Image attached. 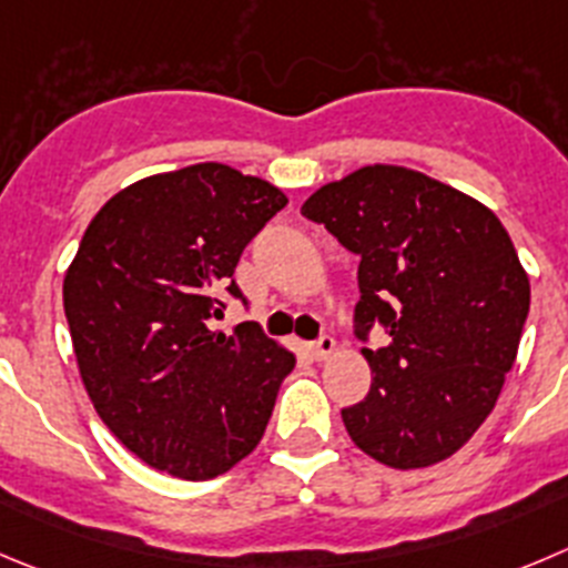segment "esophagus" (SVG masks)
<instances>
[{
	"instance_id": "1",
	"label": "esophagus",
	"mask_w": 568,
	"mask_h": 568,
	"mask_svg": "<svg viewBox=\"0 0 568 568\" xmlns=\"http://www.w3.org/2000/svg\"><path fill=\"white\" fill-rule=\"evenodd\" d=\"M334 351H337V343H334V337H328V334H323V337L317 339V343H312V356H315L317 362L328 359V356H332Z\"/></svg>"
}]
</instances>
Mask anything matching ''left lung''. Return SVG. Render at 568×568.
<instances>
[{"mask_svg": "<svg viewBox=\"0 0 568 568\" xmlns=\"http://www.w3.org/2000/svg\"><path fill=\"white\" fill-rule=\"evenodd\" d=\"M301 214L359 256L356 337L368 396L343 409L351 440L390 468H426L471 440L496 407L530 312V278L488 206L396 164L359 166Z\"/></svg>", "mask_w": 568, "mask_h": 568, "instance_id": "obj_1", "label": "left lung"}]
</instances>
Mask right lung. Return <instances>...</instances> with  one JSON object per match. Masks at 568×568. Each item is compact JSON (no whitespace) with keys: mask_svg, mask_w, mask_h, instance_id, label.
I'll use <instances>...</instances> for the list:
<instances>
[{"mask_svg":"<svg viewBox=\"0 0 568 568\" xmlns=\"http://www.w3.org/2000/svg\"><path fill=\"white\" fill-rule=\"evenodd\" d=\"M287 194L217 161L142 178L94 214L63 278L80 379L139 460L212 479L258 446L295 354L256 323L212 332L247 242Z\"/></svg>","mask_w":568,"mask_h":568,"instance_id":"1","label":"right lung"}]
</instances>
